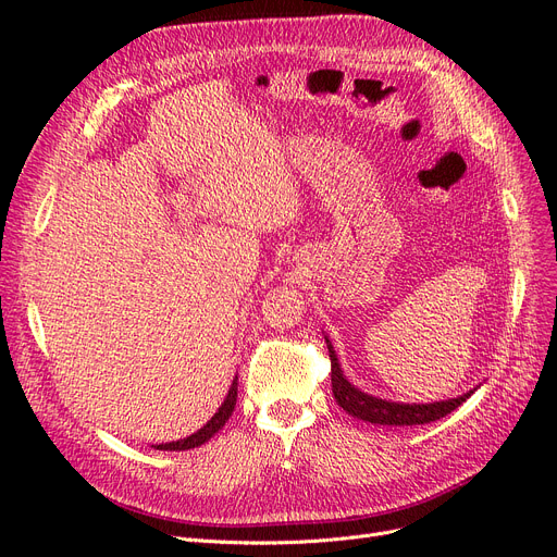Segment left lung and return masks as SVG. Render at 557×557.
I'll return each instance as SVG.
<instances>
[{
  "mask_svg": "<svg viewBox=\"0 0 557 557\" xmlns=\"http://www.w3.org/2000/svg\"><path fill=\"white\" fill-rule=\"evenodd\" d=\"M327 341V349H330V359H332V391L334 397L338 401V406H343V411L349 413L357 420L370 422V424H388V426H413V424H426V422H435L445 418L447 413L456 411V408L470 397L474 391L465 393L460 397L454 399H445V401H433V404H401V401H388V399H379L372 397L359 388H355L352 384L347 382L336 352L334 345Z\"/></svg>",
  "mask_w": 557,
  "mask_h": 557,
  "instance_id": "8db88e82",
  "label": "left lung"
}]
</instances>
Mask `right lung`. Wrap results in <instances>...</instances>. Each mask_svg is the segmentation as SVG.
<instances>
[{"label": "right lung", "instance_id": "right-lung-1", "mask_svg": "<svg viewBox=\"0 0 557 557\" xmlns=\"http://www.w3.org/2000/svg\"><path fill=\"white\" fill-rule=\"evenodd\" d=\"M237 379H232V386L223 399V404L219 406V411L212 416V420L205 424L202 429H198L196 433H191L189 437H183V441H175V443H164V445H158L156 449H162V451H185V449H194V447H200L210 441V437L225 426V422L230 420L232 411H234V404H237Z\"/></svg>", "mask_w": 557, "mask_h": 557}]
</instances>
